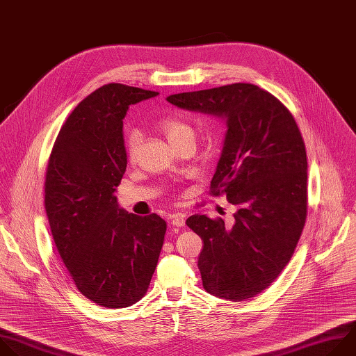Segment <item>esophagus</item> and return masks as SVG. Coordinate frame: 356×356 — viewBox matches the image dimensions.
<instances>
[{
	"instance_id": "esophagus-1",
	"label": "esophagus",
	"mask_w": 356,
	"mask_h": 356,
	"mask_svg": "<svg viewBox=\"0 0 356 356\" xmlns=\"http://www.w3.org/2000/svg\"><path fill=\"white\" fill-rule=\"evenodd\" d=\"M171 225L174 227H184L185 226V215L184 213H175L171 219Z\"/></svg>"
}]
</instances>
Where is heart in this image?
<instances>
[{
	"label": "heart",
	"instance_id": "1",
	"mask_svg": "<svg viewBox=\"0 0 356 356\" xmlns=\"http://www.w3.org/2000/svg\"><path fill=\"white\" fill-rule=\"evenodd\" d=\"M160 129L163 130V133L167 136L168 141L175 146L178 145L179 141L186 140V138H193V130L192 127L182 119L179 118H174V116H168L164 118L160 122ZM140 133L136 130H131L127 133L126 137V157L129 161H134L137 157V152L140 147Z\"/></svg>",
	"mask_w": 356,
	"mask_h": 356
}]
</instances>
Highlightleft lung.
<instances>
[{
    "label": "left lung",
    "mask_w": 356,
    "mask_h": 356,
    "mask_svg": "<svg viewBox=\"0 0 356 356\" xmlns=\"http://www.w3.org/2000/svg\"><path fill=\"white\" fill-rule=\"evenodd\" d=\"M181 109L219 116L227 131L211 195L237 207L233 226L204 215L186 226L203 240V288L232 302L255 298L291 261L307 216V157L289 109L245 83L170 95Z\"/></svg>",
    "instance_id": "1"
}]
</instances>
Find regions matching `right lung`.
Here are the masks:
<instances>
[{"label":"right lung","instance_id":"1","mask_svg":"<svg viewBox=\"0 0 356 356\" xmlns=\"http://www.w3.org/2000/svg\"><path fill=\"white\" fill-rule=\"evenodd\" d=\"M159 92L106 84L60 129L47 163L44 209L58 254L77 289L108 309L127 307L149 289L167 223L119 207L126 171L123 119L129 105Z\"/></svg>","mask_w":356,"mask_h":356}]
</instances>
